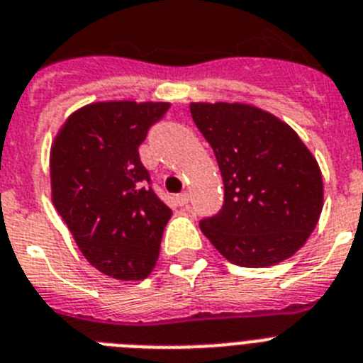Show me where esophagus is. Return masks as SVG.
Instances as JSON below:
<instances>
[{"label": "esophagus", "instance_id": "34e87169", "mask_svg": "<svg viewBox=\"0 0 363 363\" xmlns=\"http://www.w3.org/2000/svg\"><path fill=\"white\" fill-rule=\"evenodd\" d=\"M176 200H178L179 206H187V203H189V193L178 194V196H176Z\"/></svg>", "mask_w": 363, "mask_h": 363}]
</instances>
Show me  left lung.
<instances>
[{
    "mask_svg": "<svg viewBox=\"0 0 363 363\" xmlns=\"http://www.w3.org/2000/svg\"><path fill=\"white\" fill-rule=\"evenodd\" d=\"M213 148L224 203L200 230L230 263L269 267L308 241L323 209V176L293 128L248 104H191Z\"/></svg>",
    "mask_w": 363,
    "mask_h": 363,
    "instance_id": "8db88e82",
    "label": "left lung"
}]
</instances>
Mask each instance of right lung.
Wrapping results in <instances>:
<instances>
[{"instance_id": "1", "label": "right lung", "mask_w": 363, "mask_h": 363, "mask_svg": "<svg viewBox=\"0 0 363 363\" xmlns=\"http://www.w3.org/2000/svg\"><path fill=\"white\" fill-rule=\"evenodd\" d=\"M167 101H96L74 111L52 145V200L92 267L145 280L160 257L170 208L150 187L139 146Z\"/></svg>"}]
</instances>
